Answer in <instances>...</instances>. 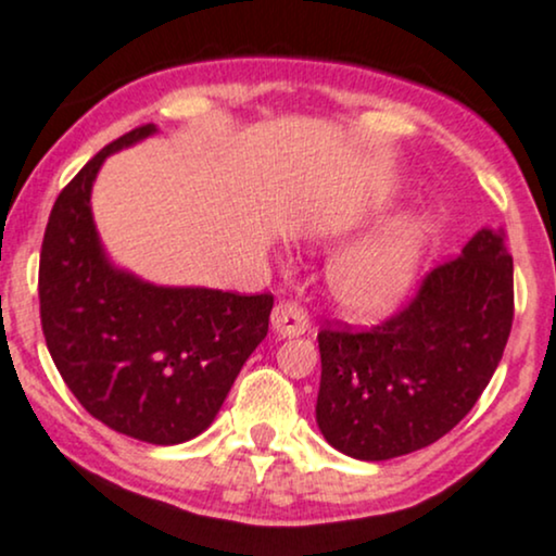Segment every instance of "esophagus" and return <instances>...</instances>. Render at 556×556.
Listing matches in <instances>:
<instances>
[{
    "label": "esophagus",
    "instance_id": "1",
    "mask_svg": "<svg viewBox=\"0 0 556 556\" xmlns=\"http://www.w3.org/2000/svg\"><path fill=\"white\" fill-rule=\"evenodd\" d=\"M273 330L283 338H293V336H304L309 330V315L302 304L296 302H280L273 309Z\"/></svg>",
    "mask_w": 556,
    "mask_h": 556
}]
</instances>
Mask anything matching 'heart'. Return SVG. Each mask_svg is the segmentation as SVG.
Here are the masks:
<instances>
[{
    "label": "heart",
    "mask_w": 556,
    "mask_h": 556,
    "mask_svg": "<svg viewBox=\"0 0 556 556\" xmlns=\"http://www.w3.org/2000/svg\"><path fill=\"white\" fill-rule=\"evenodd\" d=\"M427 224L419 218L401 220L375 239L338 254L328 270L332 299L356 319H377L395 312L414 289Z\"/></svg>",
    "instance_id": "heart-1"
}]
</instances>
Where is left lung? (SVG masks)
I'll return each instance as SVG.
<instances>
[{
    "label": "left lung",
    "instance_id": "8db88e82",
    "mask_svg": "<svg viewBox=\"0 0 556 556\" xmlns=\"http://www.w3.org/2000/svg\"><path fill=\"white\" fill-rule=\"evenodd\" d=\"M513 315V257L502 233L481 228L380 325L354 330L338 323L317 332L319 432L358 460L432 445L484 393Z\"/></svg>",
    "mask_w": 556,
    "mask_h": 556
}]
</instances>
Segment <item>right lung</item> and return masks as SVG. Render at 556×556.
<instances>
[{"label":"right lung","instance_id":"right-lung-1","mask_svg":"<svg viewBox=\"0 0 556 556\" xmlns=\"http://www.w3.org/2000/svg\"><path fill=\"white\" fill-rule=\"evenodd\" d=\"M140 124L101 148L59 192L38 265L41 328L80 406L116 432L179 445L211 427L250 354L273 296L161 289L109 265L90 215V187L114 150L153 135Z\"/></svg>","mask_w":556,"mask_h":556}]
</instances>
